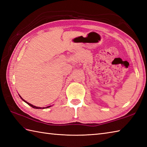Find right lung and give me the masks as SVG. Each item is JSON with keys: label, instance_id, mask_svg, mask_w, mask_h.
Returning a JSON list of instances; mask_svg holds the SVG:
<instances>
[{"label": "right lung", "instance_id": "1", "mask_svg": "<svg viewBox=\"0 0 147 147\" xmlns=\"http://www.w3.org/2000/svg\"><path fill=\"white\" fill-rule=\"evenodd\" d=\"M20 96L22 100H23L24 102H26L27 104H28L30 106H31V107H33V108H34V109H45V108L47 109V108H49V107H51V105L48 106V107H45V108H44V107H42H42H36V106L33 105H32V104H30V103H28V102H26V100H24V99H23V98H22L20 95Z\"/></svg>", "mask_w": 147, "mask_h": 147}]
</instances>
